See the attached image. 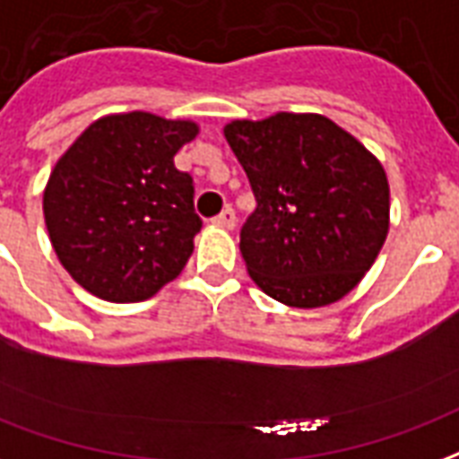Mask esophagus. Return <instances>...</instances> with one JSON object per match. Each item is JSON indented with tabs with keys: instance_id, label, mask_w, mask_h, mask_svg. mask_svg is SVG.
Listing matches in <instances>:
<instances>
[{
	"instance_id": "obj_1",
	"label": "esophagus",
	"mask_w": 459,
	"mask_h": 459,
	"mask_svg": "<svg viewBox=\"0 0 459 459\" xmlns=\"http://www.w3.org/2000/svg\"><path fill=\"white\" fill-rule=\"evenodd\" d=\"M213 223L221 226V229H233V226H236V212H233L230 206H226V209L213 219Z\"/></svg>"
}]
</instances>
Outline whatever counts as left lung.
<instances>
[{
  "label": "left lung",
  "mask_w": 459,
  "mask_h": 459,
  "mask_svg": "<svg viewBox=\"0 0 459 459\" xmlns=\"http://www.w3.org/2000/svg\"><path fill=\"white\" fill-rule=\"evenodd\" d=\"M223 135L257 202L240 229L253 281L297 308L345 297L375 264L389 230L379 160L321 114L230 121Z\"/></svg>",
  "instance_id": "8db88e82"
}]
</instances>
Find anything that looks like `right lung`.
I'll list each match as a JSON object with an SVG mask.
<instances>
[{
    "mask_svg": "<svg viewBox=\"0 0 459 459\" xmlns=\"http://www.w3.org/2000/svg\"><path fill=\"white\" fill-rule=\"evenodd\" d=\"M196 134L195 121L111 114L56 162L43 216L57 260L90 294L143 301L182 273L202 219L175 155Z\"/></svg>",
    "mask_w": 459,
    "mask_h": 459,
    "instance_id": "add662e5",
    "label": "right lung"
}]
</instances>
